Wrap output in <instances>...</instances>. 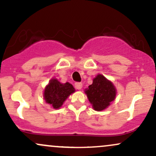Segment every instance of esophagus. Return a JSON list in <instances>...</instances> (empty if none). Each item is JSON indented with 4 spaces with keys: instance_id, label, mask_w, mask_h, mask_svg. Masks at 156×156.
Instances as JSON below:
<instances>
[{
    "instance_id": "obj_1",
    "label": "esophagus",
    "mask_w": 156,
    "mask_h": 156,
    "mask_svg": "<svg viewBox=\"0 0 156 156\" xmlns=\"http://www.w3.org/2000/svg\"><path fill=\"white\" fill-rule=\"evenodd\" d=\"M74 87L76 89L80 90L82 87V84L81 82H76V83L74 84Z\"/></svg>"
}]
</instances>
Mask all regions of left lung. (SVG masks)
<instances>
[{"mask_svg":"<svg viewBox=\"0 0 156 156\" xmlns=\"http://www.w3.org/2000/svg\"><path fill=\"white\" fill-rule=\"evenodd\" d=\"M89 101L96 111L105 109L114 101L116 96V89L111 82L107 80L103 75L98 74L93 79L92 85L86 89Z\"/></svg>","mask_w":156,"mask_h":156,"instance_id":"left-lung-1","label":"left lung"}]
</instances>
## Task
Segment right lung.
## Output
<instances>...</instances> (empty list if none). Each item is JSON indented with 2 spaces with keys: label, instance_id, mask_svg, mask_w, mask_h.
I'll return each instance as SVG.
<instances>
[{
  "label": "right lung",
  "instance_id": "1",
  "mask_svg": "<svg viewBox=\"0 0 156 156\" xmlns=\"http://www.w3.org/2000/svg\"><path fill=\"white\" fill-rule=\"evenodd\" d=\"M74 91L73 85L69 82L62 84L56 79H52L46 87L44 97L47 104L52 106L54 109H58L63 105L68 96Z\"/></svg>",
  "mask_w": 156,
  "mask_h": 156
}]
</instances>
